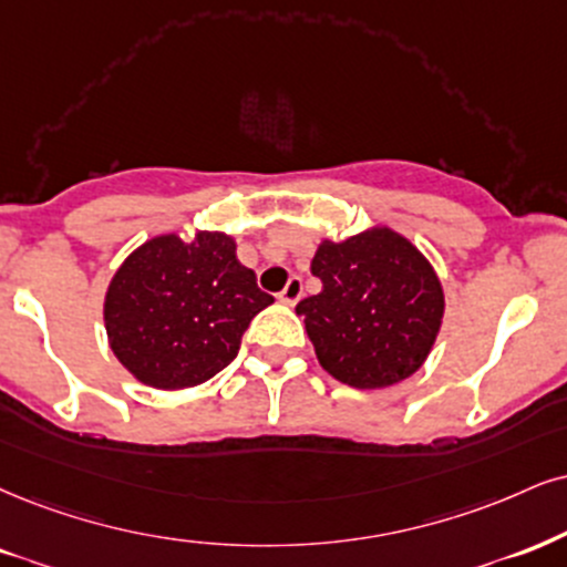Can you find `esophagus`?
Segmentation results:
<instances>
[{"instance_id":"34e87169","label":"esophagus","mask_w":567,"mask_h":567,"mask_svg":"<svg viewBox=\"0 0 567 567\" xmlns=\"http://www.w3.org/2000/svg\"><path fill=\"white\" fill-rule=\"evenodd\" d=\"M299 297H302V278L291 276L289 284L284 286L281 295H278V299H281V302H286V305H297Z\"/></svg>"}]
</instances>
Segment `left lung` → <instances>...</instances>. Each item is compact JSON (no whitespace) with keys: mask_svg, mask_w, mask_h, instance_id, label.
I'll list each match as a JSON object with an SVG mask.
<instances>
[{"mask_svg":"<svg viewBox=\"0 0 567 567\" xmlns=\"http://www.w3.org/2000/svg\"><path fill=\"white\" fill-rule=\"evenodd\" d=\"M323 291L297 305L318 362L354 389H383L429 358L444 316L431 262L404 236L373 228L323 241L312 257Z\"/></svg>","mask_w":567,"mask_h":567,"instance_id":"left-lung-1","label":"left lung"}]
</instances>
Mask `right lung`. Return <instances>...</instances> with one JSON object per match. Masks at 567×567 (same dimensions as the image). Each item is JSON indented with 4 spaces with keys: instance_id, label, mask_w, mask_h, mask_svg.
<instances>
[{
    "instance_id": "1",
    "label": "right lung",
    "mask_w": 567,
    "mask_h": 567,
    "mask_svg": "<svg viewBox=\"0 0 567 567\" xmlns=\"http://www.w3.org/2000/svg\"><path fill=\"white\" fill-rule=\"evenodd\" d=\"M272 302L226 234L157 236L128 255L104 297L110 347L146 386L186 389L230 365Z\"/></svg>"
}]
</instances>
